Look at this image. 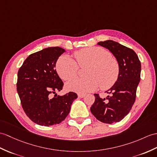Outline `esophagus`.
<instances>
[{"label":"esophagus","instance_id":"esophagus-1","mask_svg":"<svg viewBox=\"0 0 157 157\" xmlns=\"http://www.w3.org/2000/svg\"><path fill=\"white\" fill-rule=\"evenodd\" d=\"M85 96H86L85 94H78V97H79V98H84V97H85Z\"/></svg>","mask_w":157,"mask_h":157}]
</instances>
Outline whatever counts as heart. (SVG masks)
<instances>
[{
	"mask_svg": "<svg viewBox=\"0 0 157 157\" xmlns=\"http://www.w3.org/2000/svg\"><path fill=\"white\" fill-rule=\"evenodd\" d=\"M76 62L67 56H60L56 62L57 74L65 81L77 75L79 67H86V78H76L69 82L67 88L79 94L96 90L100 85L101 90L111 88L118 81L120 65L116 58L102 47H86L74 53Z\"/></svg>",
	"mask_w": 157,
	"mask_h": 157,
	"instance_id": "b5f03b06",
	"label": "heart"
}]
</instances>
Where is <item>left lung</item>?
I'll use <instances>...</instances> for the list:
<instances>
[{"mask_svg":"<svg viewBox=\"0 0 157 157\" xmlns=\"http://www.w3.org/2000/svg\"><path fill=\"white\" fill-rule=\"evenodd\" d=\"M98 45L108 49L120 65L118 81L105 92L106 98L94 94L95 101L90 108L96 119L105 124L120 122L128 114L135 101L137 86L140 80L141 63L132 49L112 40L100 41Z\"/></svg>","mask_w":157,"mask_h":157,"instance_id":"8db88e82","label":"left lung"}]
</instances>
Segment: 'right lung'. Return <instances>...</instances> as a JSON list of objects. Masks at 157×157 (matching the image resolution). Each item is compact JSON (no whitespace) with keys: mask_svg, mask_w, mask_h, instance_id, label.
Returning a JSON list of instances; mask_svg holds the SVG:
<instances>
[{"mask_svg":"<svg viewBox=\"0 0 157 157\" xmlns=\"http://www.w3.org/2000/svg\"><path fill=\"white\" fill-rule=\"evenodd\" d=\"M65 52L59 47H52L32 53L18 71L17 90L21 105L28 117L39 125L49 126L61 122L78 98L72 92L61 96L56 94L63 89V83L55 67Z\"/></svg>","mask_w":157,"mask_h":157,"instance_id":"right-lung-1","label":"right lung"}]
</instances>
